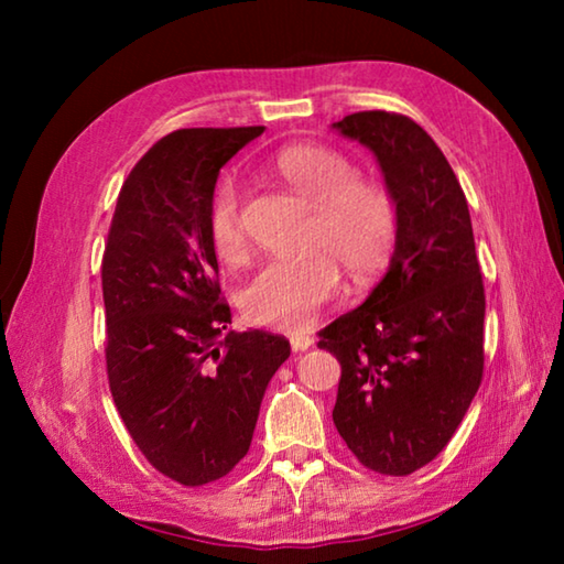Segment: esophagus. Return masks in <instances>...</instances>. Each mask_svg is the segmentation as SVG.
I'll list each match as a JSON object with an SVG mask.
<instances>
[{"mask_svg": "<svg viewBox=\"0 0 564 564\" xmlns=\"http://www.w3.org/2000/svg\"><path fill=\"white\" fill-rule=\"evenodd\" d=\"M291 346H293V350L295 352H303V350H308L311 346H313V336H308V333H293L291 336Z\"/></svg>", "mask_w": 564, "mask_h": 564, "instance_id": "34e87169", "label": "esophagus"}]
</instances>
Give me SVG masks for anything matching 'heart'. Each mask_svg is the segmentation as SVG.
<instances>
[{"instance_id":"1","label":"heart","mask_w":564,"mask_h":564,"mask_svg":"<svg viewBox=\"0 0 564 564\" xmlns=\"http://www.w3.org/2000/svg\"><path fill=\"white\" fill-rule=\"evenodd\" d=\"M275 174L295 196L313 206L308 248L299 259L271 261L243 291L246 316L261 326L301 330L340 289L336 261L352 279H368L390 259L398 234L393 196L370 178H356V166L336 149L299 144L275 156ZM208 241L224 263L246 253L238 221V188L224 181L208 208Z\"/></svg>"}]
</instances>
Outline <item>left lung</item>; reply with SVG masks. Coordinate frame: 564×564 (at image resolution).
Masks as SVG:
<instances>
[{"label":"left lung","instance_id":"obj_1","mask_svg":"<svg viewBox=\"0 0 564 564\" xmlns=\"http://www.w3.org/2000/svg\"><path fill=\"white\" fill-rule=\"evenodd\" d=\"M373 151L398 214L388 271L321 330L340 360L333 423L370 470L410 475L443 451L482 380L485 289L451 164L413 119L358 111L330 123Z\"/></svg>","mask_w":564,"mask_h":564}]
</instances>
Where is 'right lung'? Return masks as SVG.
Wrapping results in <instances>:
<instances>
[{
  "instance_id": "add662e5",
  "label": "right lung",
  "mask_w": 564,
  "mask_h": 564,
  "mask_svg": "<svg viewBox=\"0 0 564 564\" xmlns=\"http://www.w3.org/2000/svg\"><path fill=\"white\" fill-rule=\"evenodd\" d=\"M261 133L178 129L156 141L123 181L104 248L113 403L147 460L188 488L248 453L265 388L291 356L283 336L226 330L208 241L218 171Z\"/></svg>"
}]
</instances>
